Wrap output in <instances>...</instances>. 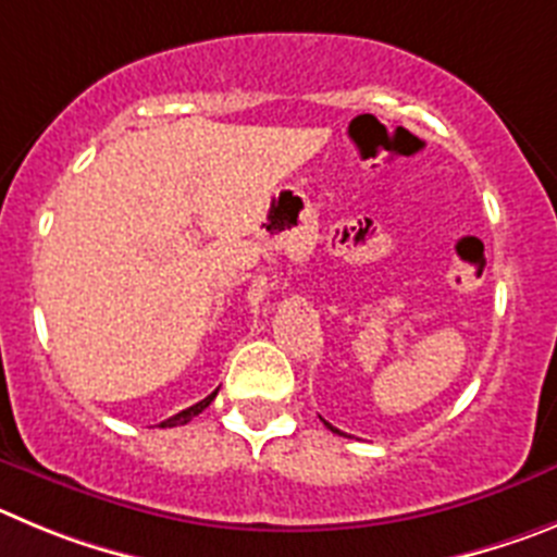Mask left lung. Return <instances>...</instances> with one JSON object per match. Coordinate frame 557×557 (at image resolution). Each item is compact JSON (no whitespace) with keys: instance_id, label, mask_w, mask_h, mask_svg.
<instances>
[{"instance_id":"obj_1","label":"left lung","mask_w":557,"mask_h":557,"mask_svg":"<svg viewBox=\"0 0 557 557\" xmlns=\"http://www.w3.org/2000/svg\"><path fill=\"white\" fill-rule=\"evenodd\" d=\"M327 428H330V424H327ZM330 430H333V433H338V430H335V428H330Z\"/></svg>"}]
</instances>
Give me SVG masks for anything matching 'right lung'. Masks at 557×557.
<instances>
[{
	"mask_svg": "<svg viewBox=\"0 0 557 557\" xmlns=\"http://www.w3.org/2000/svg\"><path fill=\"white\" fill-rule=\"evenodd\" d=\"M213 397H216V391H213L210 397H205L202 403H197V405H191V408L180 410V413H174L172 419H166V422H160L158 428H177V424H188V422H191V419H194V416H199L205 408H208L210 403H213Z\"/></svg>",
	"mask_w": 557,
	"mask_h": 557,
	"instance_id": "1",
	"label": "right lung"
}]
</instances>
